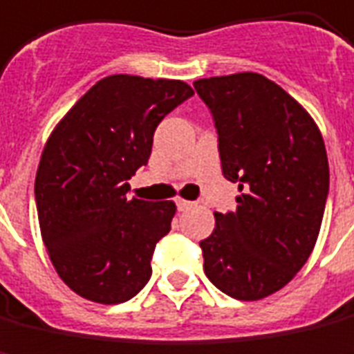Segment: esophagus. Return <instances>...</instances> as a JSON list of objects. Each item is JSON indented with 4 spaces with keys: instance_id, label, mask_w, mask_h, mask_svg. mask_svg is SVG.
I'll return each mask as SVG.
<instances>
[{
    "instance_id": "1",
    "label": "esophagus",
    "mask_w": 354,
    "mask_h": 354,
    "mask_svg": "<svg viewBox=\"0 0 354 354\" xmlns=\"http://www.w3.org/2000/svg\"><path fill=\"white\" fill-rule=\"evenodd\" d=\"M175 204H177V209H179V212H187V209L192 208V202L183 201V198H177V202H175Z\"/></svg>"
}]
</instances>
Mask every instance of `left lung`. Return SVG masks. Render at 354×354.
I'll return each instance as SVG.
<instances>
[{
  "label": "left lung",
  "mask_w": 354,
  "mask_h": 354,
  "mask_svg": "<svg viewBox=\"0 0 354 354\" xmlns=\"http://www.w3.org/2000/svg\"><path fill=\"white\" fill-rule=\"evenodd\" d=\"M218 131L223 177L237 209L216 214L201 241L208 279L233 299L279 291L308 260L330 192L320 131L301 104L256 73L194 82Z\"/></svg>",
  "instance_id": "8db88e82"
}]
</instances>
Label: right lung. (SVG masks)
I'll list each match as a JSON object with an SVG mask.
<instances>
[{
  "label": "right lung",
  "mask_w": 354,
  "mask_h": 354,
  "mask_svg": "<svg viewBox=\"0 0 354 354\" xmlns=\"http://www.w3.org/2000/svg\"><path fill=\"white\" fill-rule=\"evenodd\" d=\"M192 94L183 80L111 75L51 133L34 198L55 272L80 297L125 303L148 283L175 204L129 201L127 181L148 163L156 127Z\"/></svg>",
  "instance_id": "right-lung-1"
}]
</instances>
